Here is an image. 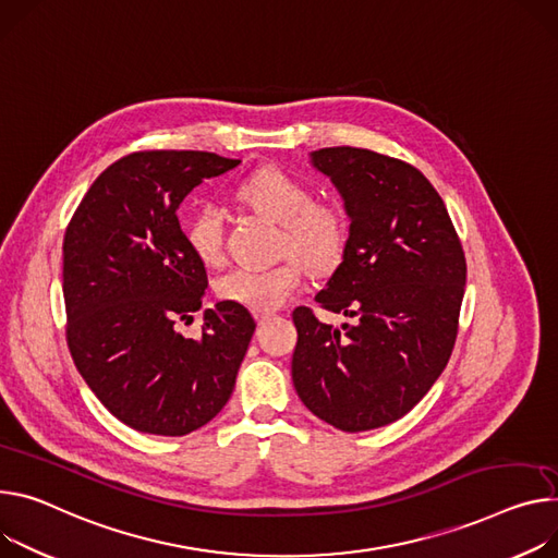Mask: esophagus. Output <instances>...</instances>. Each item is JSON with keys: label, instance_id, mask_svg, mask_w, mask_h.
<instances>
[{"label": "esophagus", "instance_id": "34e87169", "mask_svg": "<svg viewBox=\"0 0 558 558\" xmlns=\"http://www.w3.org/2000/svg\"><path fill=\"white\" fill-rule=\"evenodd\" d=\"M256 318H258L260 323H267V320L276 318V312H258V314H256Z\"/></svg>", "mask_w": 558, "mask_h": 558}]
</instances>
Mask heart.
I'll list each match as a JSON object with an SVG mask.
<instances>
[{"mask_svg":"<svg viewBox=\"0 0 558 558\" xmlns=\"http://www.w3.org/2000/svg\"><path fill=\"white\" fill-rule=\"evenodd\" d=\"M238 197L251 209L282 225L284 246L314 269H329L338 263L347 225L331 205L314 202L312 191L280 169H260L240 186ZM191 251L205 265L222 260L225 211L218 205L199 207L186 225ZM302 284V269L295 260L276 267H233L218 278L220 298L253 312H274L282 307Z\"/></svg>","mask_w":558,"mask_h":558,"instance_id":"b5f03b06","label":"heart"}]
</instances>
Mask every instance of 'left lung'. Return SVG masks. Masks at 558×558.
Instances as JSON below:
<instances>
[{"label": "left lung", "mask_w": 558, "mask_h": 558, "mask_svg": "<svg viewBox=\"0 0 558 558\" xmlns=\"http://www.w3.org/2000/svg\"><path fill=\"white\" fill-rule=\"evenodd\" d=\"M310 165L342 197L349 238L316 293L331 327L298 307L293 387L305 408L342 432L408 414L442 374L459 331L465 253L445 202L414 167L367 148L333 146Z\"/></svg>", "instance_id": "8db88e82"}]
</instances>
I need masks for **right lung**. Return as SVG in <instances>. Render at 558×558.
<instances>
[{"mask_svg": "<svg viewBox=\"0 0 558 558\" xmlns=\"http://www.w3.org/2000/svg\"><path fill=\"white\" fill-rule=\"evenodd\" d=\"M240 160L205 150H142L90 184L64 235L69 349L99 402L124 425L184 436L231 398L256 331L251 312L222 300L184 338L209 284L180 229L182 199Z\"/></svg>", "mask_w": 558, "mask_h": 558, "instance_id": "add662e5", "label": "right lung"}]
</instances>
